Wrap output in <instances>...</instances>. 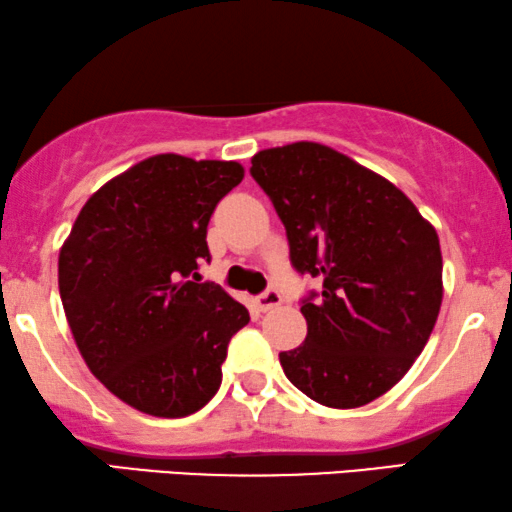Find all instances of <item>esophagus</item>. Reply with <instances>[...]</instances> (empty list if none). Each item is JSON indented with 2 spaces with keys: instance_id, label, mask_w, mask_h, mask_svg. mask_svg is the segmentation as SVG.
Listing matches in <instances>:
<instances>
[{
  "instance_id": "1",
  "label": "esophagus",
  "mask_w": 512,
  "mask_h": 512,
  "mask_svg": "<svg viewBox=\"0 0 512 512\" xmlns=\"http://www.w3.org/2000/svg\"><path fill=\"white\" fill-rule=\"evenodd\" d=\"M255 302H257V309H260V312H271V309H276L278 304L283 302V297H281V293H278V290L269 288L267 293H262Z\"/></svg>"
}]
</instances>
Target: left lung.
<instances>
[{"label":"left lung","instance_id":"1","mask_svg":"<svg viewBox=\"0 0 512 512\" xmlns=\"http://www.w3.org/2000/svg\"><path fill=\"white\" fill-rule=\"evenodd\" d=\"M252 177L286 226L290 262L323 281L300 312L307 338L281 352L297 390L359 409L409 373L442 307L439 236L404 191L316 141L264 148Z\"/></svg>","mask_w":512,"mask_h":512}]
</instances>
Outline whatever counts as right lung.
Wrapping results in <instances>:
<instances>
[{
	"label": "right lung",
	"instance_id": "1",
	"mask_svg": "<svg viewBox=\"0 0 512 512\" xmlns=\"http://www.w3.org/2000/svg\"><path fill=\"white\" fill-rule=\"evenodd\" d=\"M243 174L236 160L151 155L92 193L58 252L84 364L148 416L203 409L222 385L226 345L250 321L224 288L196 283L212 210Z\"/></svg>",
	"mask_w": 512,
	"mask_h": 512
}]
</instances>
